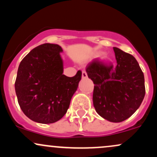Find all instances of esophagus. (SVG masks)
<instances>
[{
    "mask_svg": "<svg viewBox=\"0 0 157 157\" xmlns=\"http://www.w3.org/2000/svg\"><path fill=\"white\" fill-rule=\"evenodd\" d=\"M87 77H88L87 72H86V71H82V78H86Z\"/></svg>",
    "mask_w": 157,
    "mask_h": 157,
    "instance_id": "34e87169",
    "label": "esophagus"
}]
</instances>
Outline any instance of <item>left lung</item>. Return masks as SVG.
I'll use <instances>...</instances> for the list:
<instances>
[{"instance_id":"left-lung-1","label":"left lung","mask_w":157,"mask_h":157,"mask_svg":"<svg viewBox=\"0 0 157 157\" xmlns=\"http://www.w3.org/2000/svg\"><path fill=\"white\" fill-rule=\"evenodd\" d=\"M116 66L94 60L86 67L94 84L93 103L100 116L113 122L127 120L141 105L145 78L133 55L113 47Z\"/></svg>"}]
</instances>
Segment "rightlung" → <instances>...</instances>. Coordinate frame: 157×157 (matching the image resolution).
Wrapping results in <instances>:
<instances>
[{"label":"right lung","mask_w":157,"mask_h":157,"mask_svg":"<svg viewBox=\"0 0 157 157\" xmlns=\"http://www.w3.org/2000/svg\"><path fill=\"white\" fill-rule=\"evenodd\" d=\"M59 45L44 44L25 56L15 82L17 102L27 117L39 123L58 121L66 114L78 87L82 71L69 77L63 75Z\"/></svg>","instance_id":"right-lung-1"}]
</instances>
